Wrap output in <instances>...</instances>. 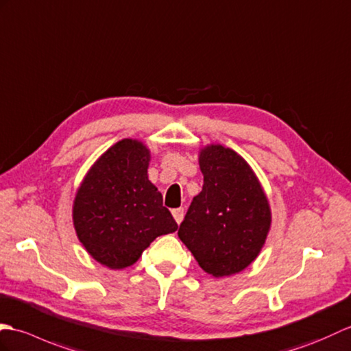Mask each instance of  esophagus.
<instances>
[{"label": "esophagus", "mask_w": 351, "mask_h": 351, "mask_svg": "<svg viewBox=\"0 0 351 351\" xmlns=\"http://www.w3.org/2000/svg\"><path fill=\"white\" fill-rule=\"evenodd\" d=\"M173 216L177 223H180L183 221V216H184V208L183 207H178L173 210Z\"/></svg>", "instance_id": "1"}]
</instances>
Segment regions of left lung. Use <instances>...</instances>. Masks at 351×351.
<instances>
[{"label": "left lung", "instance_id": "1", "mask_svg": "<svg viewBox=\"0 0 351 351\" xmlns=\"http://www.w3.org/2000/svg\"><path fill=\"white\" fill-rule=\"evenodd\" d=\"M199 168L204 184L191 202L178 237L208 275L239 274L258 256L267 239V197L247 162L221 144L199 152Z\"/></svg>", "mask_w": 351, "mask_h": 351}]
</instances>
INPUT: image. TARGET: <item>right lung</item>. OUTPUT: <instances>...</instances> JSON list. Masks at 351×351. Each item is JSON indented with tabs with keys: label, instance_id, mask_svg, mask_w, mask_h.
<instances>
[{
	"label": "right lung",
	"instance_id": "1",
	"mask_svg": "<svg viewBox=\"0 0 351 351\" xmlns=\"http://www.w3.org/2000/svg\"><path fill=\"white\" fill-rule=\"evenodd\" d=\"M150 150L136 139H121L90 168L73 201L77 239L97 263L124 269L177 222L162 193L149 180Z\"/></svg>",
	"mask_w": 351,
	"mask_h": 351
}]
</instances>
